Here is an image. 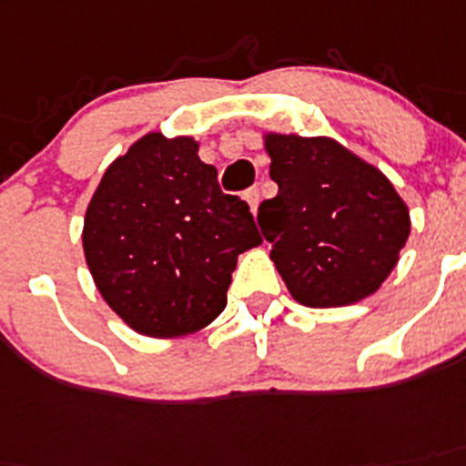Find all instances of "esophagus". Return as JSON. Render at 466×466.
Wrapping results in <instances>:
<instances>
[{"mask_svg": "<svg viewBox=\"0 0 466 466\" xmlns=\"http://www.w3.org/2000/svg\"><path fill=\"white\" fill-rule=\"evenodd\" d=\"M243 198H246V202L250 204V211L258 213V207H259V188H248L246 193H243Z\"/></svg>", "mask_w": 466, "mask_h": 466, "instance_id": "34e87169", "label": "esophagus"}]
</instances>
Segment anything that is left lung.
Instances as JSON below:
<instances>
[{
	"label": "left lung",
	"mask_w": 466,
	"mask_h": 466,
	"mask_svg": "<svg viewBox=\"0 0 466 466\" xmlns=\"http://www.w3.org/2000/svg\"><path fill=\"white\" fill-rule=\"evenodd\" d=\"M278 195L259 204L271 259L301 306L370 297L410 238V208L384 174L331 137L264 135Z\"/></svg>",
	"instance_id": "left-lung-1"
}]
</instances>
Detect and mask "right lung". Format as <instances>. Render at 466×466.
<instances>
[{"label":"right lung","mask_w":466,"mask_h":466,"mask_svg":"<svg viewBox=\"0 0 466 466\" xmlns=\"http://www.w3.org/2000/svg\"><path fill=\"white\" fill-rule=\"evenodd\" d=\"M193 137L147 133L103 174L82 248L107 306L149 338H179L228 306L237 258L259 246L253 213L225 195Z\"/></svg>","instance_id":"right-lung-1"}]
</instances>
